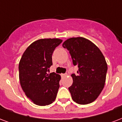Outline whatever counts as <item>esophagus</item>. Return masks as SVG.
Returning a JSON list of instances; mask_svg holds the SVG:
<instances>
[{"mask_svg": "<svg viewBox=\"0 0 122 122\" xmlns=\"http://www.w3.org/2000/svg\"><path fill=\"white\" fill-rule=\"evenodd\" d=\"M66 76H67V73H62L61 74V77H66Z\"/></svg>", "mask_w": 122, "mask_h": 122, "instance_id": "34e87169", "label": "esophagus"}]
</instances>
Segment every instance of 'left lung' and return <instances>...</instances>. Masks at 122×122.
<instances>
[{"label":"left lung","mask_w":122,"mask_h":122,"mask_svg":"<svg viewBox=\"0 0 122 122\" xmlns=\"http://www.w3.org/2000/svg\"><path fill=\"white\" fill-rule=\"evenodd\" d=\"M63 46L71 55L77 74H71L73 84L68 88L71 98L79 104H90L98 98L104 87L107 65L104 55L91 41L82 37L70 38Z\"/></svg>","instance_id":"left-lung-1"}]
</instances>
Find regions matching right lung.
<instances>
[{
    "label": "right lung",
    "mask_w": 122,
    "mask_h": 122,
    "mask_svg": "<svg viewBox=\"0 0 122 122\" xmlns=\"http://www.w3.org/2000/svg\"><path fill=\"white\" fill-rule=\"evenodd\" d=\"M62 41L59 38L35 41L27 48L19 62L21 87L27 97L38 106L51 104L56 98L61 76L48 71L52 65L53 52Z\"/></svg>",
    "instance_id": "add662e5"
}]
</instances>
